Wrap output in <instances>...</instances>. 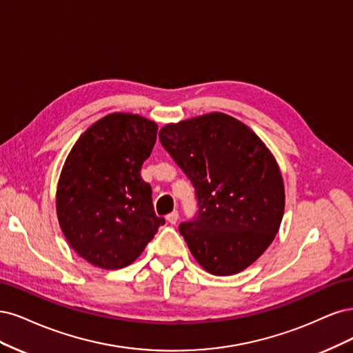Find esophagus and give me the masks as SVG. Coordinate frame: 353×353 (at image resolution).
Segmentation results:
<instances>
[{
    "mask_svg": "<svg viewBox=\"0 0 353 353\" xmlns=\"http://www.w3.org/2000/svg\"><path fill=\"white\" fill-rule=\"evenodd\" d=\"M177 220H179V212H177V211H173V212H170V214L167 215V221H168L170 224H176Z\"/></svg>",
    "mask_w": 353,
    "mask_h": 353,
    "instance_id": "34e87169",
    "label": "esophagus"
}]
</instances>
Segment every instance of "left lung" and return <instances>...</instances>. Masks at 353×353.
Returning a JSON list of instances; mask_svg holds the SVG:
<instances>
[{
  "instance_id": "left-lung-1",
  "label": "left lung",
  "mask_w": 353,
  "mask_h": 353,
  "mask_svg": "<svg viewBox=\"0 0 353 353\" xmlns=\"http://www.w3.org/2000/svg\"><path fill=\"white\" fill-rule=\"evenodd\" d=\"M160 141L195 186L198 217L179 227L193 258L214 276L254 264L274 241L284 214L274 155L245 123L224 112L168 123Z\"/></svg>"
}]
</instances>
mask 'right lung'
I'll return each instance as SVG.
<instances>
[{
  "mask_svg": "<svg viewBox=\"0 0 353 353\" xmlns=\"http://www.w3.org/2000/svg\"><path fill=\"white\" fill-rule=\"evenodd\" d=\"M157 123L111 112L89 126L67 155L57 185V217L67 243L104 270L130 265L165 220L157 217L141 177Z\"/></svg>",
  "mask_w": 353,
  "mask_h": 353,
  "instance_id": "obj_1",
  "label": "right lung"
}]
</instances>
